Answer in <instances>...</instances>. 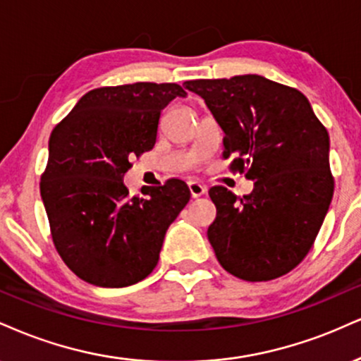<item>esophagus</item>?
Returning <instances> with one entry per match:
<instances>
[{"instance_id": "34e87169", "label": "esophagus", "mask_w": 361, "mask_h": 361, "mask_svg": "<svg viewBox=\"0 0 361 361\" xmlns=\"http://www.w3.org/2000/svg\"><path fill=\"white\" fill-rule=\"evenodd\" d=\"M188 188H190V193H192L193 198H198V197H202V195L207 193V186L200 183V181H188Z\"/></svg>"}]
</instances>
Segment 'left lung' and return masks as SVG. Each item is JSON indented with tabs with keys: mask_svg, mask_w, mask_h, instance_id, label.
<instances>
[{
	"mask_svg": "<svg viewBox=\"0 0 361 361\" xmlns=\"http://www.w3.org/2000/svg\"><path fill=\"white\" fill-rule=\"evenodd\" d=\"M219 123L224 158L254 190L237 198L214 186L216 207L208 240L225 271L271 281L306 257L333 198L329 136L305 94L262 75L188 80Z\"/></svg>",
	"mask_w": 361,
	"mask_h": 361,
	"instance_id": "8db88e82",
	"label": "left lung"
}]
</instances>
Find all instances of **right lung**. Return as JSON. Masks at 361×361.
<instances>
[{"mask_svg": "<svg viewBox=\"0 0 361 361\" xmlns=\"http://www.w3.org/2000/svg\"><path fill=\"white\" fill-rule=\"evenodd\" d=\"M185 95L178 84L101 87L51 131L42 200L60 257L89 284L126 288L158 264L166 230L190 200L188 186L173 178L139 198L123 180L129 159L153 149L161 111Z\"/></svg>", "mask_w": 361, "mask_h": 361, "instance_id": "add662e5", "label": "right lung"}]
</instances>
